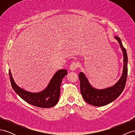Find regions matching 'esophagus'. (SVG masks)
<instances>
[{
    "mask_svg": "<svg viewBox=\"0 0 135 135\" xmlns=\"http://www.w3.org/2000/svg\"><path fill=\"white\" fill-rule=\"evenodd\" d=\"M79 66L78 65V64H77L76 62H73L71 64V65H70V70L71 71H74L75 70V69Z\"/></svg>",
    "mask_w": 135,
    "mask_h": 135,
    "instance_id": "obj_1",
    "label": "esophagus"
}]
</instances>
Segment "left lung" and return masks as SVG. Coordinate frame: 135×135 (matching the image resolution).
Listing matches in <instances>:
<instances>
[{
	"label": "left lung",
	"mask_w": 135,
	"mask_h": 135,
	"mask_svg": "<svg viewBox=\"0 0 135 135\" xmlns=\"http://www.w3.org/2000/svg\"><path fill=\"white\" fill-rule=\"evenodd\" d=\"M114 38L119 43L123 56V71L117 82L111 87L97 89L92 86L84 73L80 72L79 74L80 92L83 99L88 104L95 107H103L115 100L123 92L126 85L128 73V57L120 39L118 36Z\"/></svg>",
	"instance_id": "left-lung-1"
}]
</instances>
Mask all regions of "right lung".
I'll use <instances>...</instances> for the list:
<instances>
[{
    "label": "right lung",
    "instance_id": "1",
    "mask_svg": "<svg viewBox=\"0 0 135 135\" xmlns=\"http://www.w3.org/2000/svg\"><path fill=\"white\" fill-rule=\"evenodd\" d=\"M66 70L61 69L57 71L51 79L47 87L39 92H31L22 89L15 83L11 70L9 78L15 92L28 104L42 108H50L58 103L60 95V87L63 78L66 75Z\"/></svg>",
    "mask_w": 135,
    "mask_h": 135
}]
</instances>
